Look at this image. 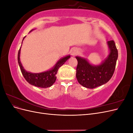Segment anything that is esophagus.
Instances as JSON below:
<instances>
[{
  "instance_id": "34e87169",
  "label": "esophagus",
  "mask_w": 133,
  "mask_h": 133,
  "mask_svg": "<svg viewBox=\"0 0 133 133\" xmlns=\"http://www.w3.org/2000/svg\"><path fill=\"white\" fill-rule=\"evenodd\" d=\"M78 50L76 48H73V49L71 50V54L72 56H74L78 53Z\"/></svg>"
}]
</instances>
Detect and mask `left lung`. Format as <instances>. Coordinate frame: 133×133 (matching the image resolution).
I'll return each instance as SVG.
<instances>
[{
  "instance_id": "1",
  "label": "left lung",
  "mask_w": 133,
  "mask_h": 133,
  "mask_svg": "<svg viewBox=\"0 0 133 133\" xmlns=\"http://www.w3.org/2000/svg\"><path fill=\"white\" fill-rule=\"evenodd\" d=\"M108 45L110 53L100 65H92L85 58L75 57L78 60L76 77L80 85L94 89L107 83L111 79L115 71L118 53L114 41H108Z\"/></svg>"
}]
</instances>
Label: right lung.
I'll use <instances>...</instances> for the list:
<instances>
[{"mask_svg": "<svg viewBox=\"0 0 133 133\" xmlns=\"http://www.w3.org/2000/svg\"><path fill=\"white\" fill-rule=\"evenodd\" d=\"M32 29L31 31L33 30ZM25 37H24V39L25 38ZM22 41V43H23ZM21 46L18 51V62L19 65L20 67V69L22 71V73L26 81L30 84L31 85H33L34 86L40 87L42 88H46L51 87L53 84L55 83L56 79H57V76L56 74H57L58 70L59 68L63 65L66 60L69 59L70 57V55L66 56V57H64L62 59H60L59 61L55 64V66L52 68L50 70H48L46 71L42 72V73H32L30 72L26 71L24 68L22 66V64L20 60V54H21Z\"/></svg>", "mask_w": 133, "mask_h": 133, "instance_id": "add662e5", "label": "right lung"}]
</instances>
